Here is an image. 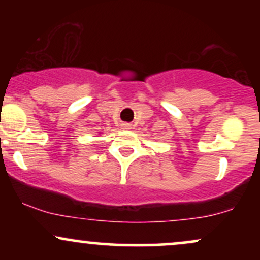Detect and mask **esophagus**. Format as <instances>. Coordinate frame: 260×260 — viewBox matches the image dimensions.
Here are the masks:
<instances>
[{"label":"esophagus","instance_id":"obj_1","mask_svg":"<svg viewBox=\"0 0 260 260\" xmlns=\"http://www.w3.org/2000/svg\"><path fill=\"white\" fill-rule=\"evenodd\" d=\"M122 127H123V128H124V129H129V128H131V127H132V126H131V124H129V123H123V124H122Z\"/></svg>","mask_w":260,"mask_h":260}]
</instances>
